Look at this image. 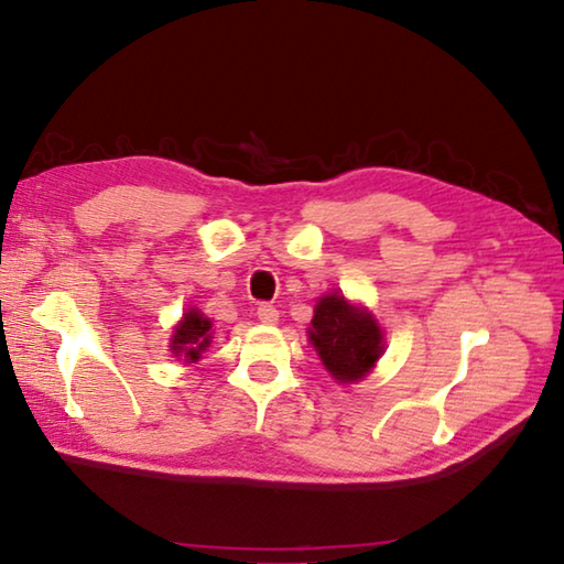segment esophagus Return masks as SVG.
<instances>
[{
	"mask_svg": "<svg viewBox=\"0 0 564 564\" xmlns=\"http://www.w3.org/2000/svg\"><path fill=\"white\" fill-rule=\"evenodd\" d=\"M256 316H259V321L265 323V326H275V323H279V311H275V305L271 303H261Z\"/></svg>",
	"mask_w": 564,
	"mask_h": 564,
	"instance_id": "obj_1",
	"label": "esophagus"
}]
</instances>
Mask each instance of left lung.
Masks as SVG:
<instances>
[{
	"instance_id": "1",
	"label": "left lung",
	"mask_w": 564,
	"mask_h": 564,
	"mask_svg": "<svg viewBox=\"0 0 564 564\" xmlns=\"http://www.w3.org/2000/svg\"><path fill=\"white\" fill-rule=\"evenodd\" d=\"M308 338L338 383H356L366 378L386 348L383 330L373 313L352 305L340 293L323 295L316 303Z\"/></svg>"
}]
</instances>
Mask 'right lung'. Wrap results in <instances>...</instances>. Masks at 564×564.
<instances>
[{
	"instance_id": "right-lung-1",
	"label": "right lung",
	"mask_w": 564,
	"mask_h": 564,
	"mask_svg": "<svg viewBox=\"0 0 564 564\" xmlns=\"http://www.w3.org/2000/svg\"><path fill=\"white\" fill-rule=\"evenodd\" d=\"M212 321L198 308H188L174 328V336H171V352L184 362H196L202 358V352L212 346Z\"/></svg>"
}]
</instances>
